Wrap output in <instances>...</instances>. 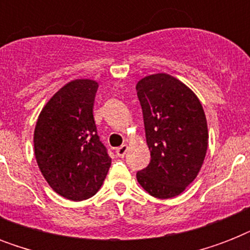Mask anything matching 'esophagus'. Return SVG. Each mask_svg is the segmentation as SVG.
<instances>
[{"label":"esophagus","mask_w":250,"mask_h":250,"mask_svg":"<svg viewBox=\"0 0 250 250\" xmlns=\"http://www.w3.org/2000/svg\"><path fill=\"white\" fill-rule=\"evenodd\" d=\"M127 150H128V145H127V144L121 145V146H119V148L117 149V156L121 157V158H123V157L125 156V153H127Z\"/></svg>","instance_id":"1"}]
</instances>
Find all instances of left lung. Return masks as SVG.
Returning a JSON list of instances; mask_svg holds the SVG:
<instances>
[{
    "instance_id": "8db88e82",
    "label": "left lung",
    "mask_w": 250,
    "mask_h": 250,
    "mask_svg": "<svg viewBox=\"0 0 250 250\" xmlns=\"http://www.w3.org/2000/svg\"><path fill=\"white\" fill-rule=\"evenodd\" d=\"M137 97L144 115L150 164L136 174L150 196H179L193 182L205 160L209 132L198 97L168 74L139 80Z\"/></svg>"
}]
</instances>
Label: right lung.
Returning <instances> with one entry per match:
<instances>
[{
  "mask_svg": "<svg viewBox=\"0 0 250 250\" xmlns=\"http://www.w3.org/2000/svg\"><path fill=\"white\" fill-rule=\"evenodd\" d=\"M97 88L90 79L64 84L42 107L33 132L41 174L54 192L71 201L97 193L111 165L94 123Z\"/></svg>",
  "mask_w": 250,
  "mask_h": 250,
  "instance_id": "add662e5",
  "label": "right lung"
}]
</instances>
